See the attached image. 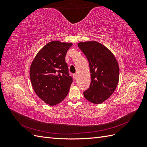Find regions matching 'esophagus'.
Here are the masks:
<instances>
[{
    "label": "esophagus",
    "mask_w": 147,
    "mask_h": 147,
    "mask_svg": "<svg viewBox=\"0 0 147 147\" xmlns=\"http://www.w3.org/2000/svg\"><path fill=\"white\" fill-rule=\"evenodd\" d=\"M73 76H74V79H75V80H76V79L77 78V74H74V75H73Z\"/></svg>",
    "instance_id": "1"
}]
</instances>
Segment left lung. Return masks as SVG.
<instances>
[{
	"label": "left lung",
	"mask_w": 147,
	"mask_h": 147,
	"mask_svg": "<svg viewBox=\"0 0 147 147\" xmlns=\"http://www.w3.org/2000/svg\"><path fill=\"white\" fill-rule=\"evenodd\" d=\"M78 46L87 57L91 73L90 86L83 92L84 97L100 104L116 90L119 76L118 62L107 48L97 42H80Z\"/></svg>",
	"instance_id": "1"
}]
</instances>
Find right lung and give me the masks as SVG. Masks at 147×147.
I'll use <instances>...</instances> for the list:
<instances>
[{
  "instance_id": "obj_1",
  "label": "right lung",
  "mask_w": 147,
  "mask_h": 147,
  "mask_svg": "<svg viewBox=\"0 0 147 147\" xmlns=\"http://www.w3.org/2000/svg\"><path fill=\"white\" fill-rule=\"evenodd\" d=\"M72 43L52 41L40 50L32 62L30 78L36 94L46 104L55 105L67 95L73 79L65 57Z\"/></svg>"
}]
</instances>
